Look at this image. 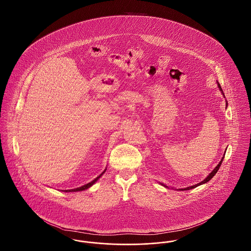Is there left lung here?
Listing matches in <instances>:
<instances>
[{"instance_id":"left-lung-1","label":"left lung","mask_w":251,"mask_h":251,"mask_svg":"<svg viewBox=\"0 0 251 251\" xmlns=\"http://www.w3.org/2000/svg\"><path fill=\"white\" fill-rule=\"evenodd\" d=\"M217 85H218V88L220 89V91L222 92V94L224 95V93H223V91H222V88H221V86H220V84H219V83L217 82ZM225 97V96H224ZM227 103V102H226ZM226 108H227V106H226ZM224 156H225V154H224ZM224 156L222 157V159H221V161L219 162V164L215 167V169L205 178V179H203L202 181H201L200 183H197V184H195V185H192V186H189V187H186V188H182V189H179V190H180V191H184V190H190V189H193V188H196V187H198V186H200V185H201V184H203V183H206V182H208L210 179H212L214 176H215V174H216V172L218 171V169H219V167H220V166H221V164H222V162H223V159H224ZM162 185H164L163 183H162ZM165 187H167V185H164Z\"/></svg>"}]
</instances>
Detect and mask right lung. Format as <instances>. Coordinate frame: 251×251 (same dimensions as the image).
<instances>
[{
	"mask_svg": "<svg viewBox=\"0 0 251 251\" xmlns=\"http://www.w3.org/2000/svg\"><path fill=\"white\" fill-rule=\"evenodd\" d=\"M106 171V168L104 169V171L100 174V175H99L96 179H93L92 181H90V182H88V183H86V184H84L83 186H81V187H77V188H74V189H70V190H64V192H78V191H83V190H85V189H88L90 186H92L94 183H95L96 181L98 180V179H100L101 176H102V174L104 173Z\"/></svg>",
	"mask_w": 251,
	"mask_h": 251,
	"instance_id": "obj_1",
	"label": "right lung"
}]
</instances>
